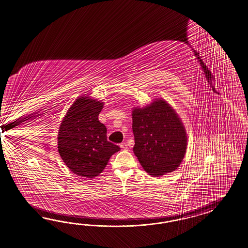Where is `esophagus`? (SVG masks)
I'll use <instances>...</instances> for the list:
<instances>
[{"instance_id":"1","label":"esophagus","mask_w":248,"mask_h":248,"mask_svg":"<svg viewBox=\"0 0 248 248\" xmlns=\"http://www.w3.org/2000/svg\"><path fill=\"white\" fill-rule=\"evenodd\" d=\"M120 147H121L122 150H124V151H127L128 150V146H127V143H125V142L121 143Z\"/></svg>"}]
</instances>
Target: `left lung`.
Segmentation results:
<instances>
[{
	"label": "left lung",
	"instance_id": "1",
	"mask_svg": "<svg viewBox=\"0 0 248 248\" xmlns=\"http://www.w3.org/2000/svg\"><path fill=\"white\" fill-rule=\"evenodd\" d=\"M135 144L133 152L150 175L160 176L175 171L187 149L184 123L173 107L161 97L132 111Z\"/></svg>",
	"mask_w": 248,
	"mask_h": 248
}]
</instances>
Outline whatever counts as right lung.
<instances>
[{
  "label": "right lung",
  "instance_id": "1",
  "mask_svg": "<svg viewBox=\"0 0 248 248\" xmlns=\"http://www.w3.org/2000/svg\"><path fill=\"white\" fill-rule=\"evenodd\" d=\"M105 103L88 95L77 97L61 122L57 148L75 175L96 177L120 148L107 140V127L98 121Z\"/></svg>",
  "mask_w": 248,
  "mask_h": 248
}]
</instances>
